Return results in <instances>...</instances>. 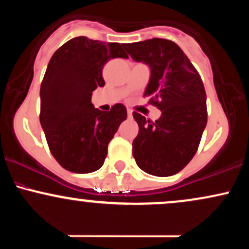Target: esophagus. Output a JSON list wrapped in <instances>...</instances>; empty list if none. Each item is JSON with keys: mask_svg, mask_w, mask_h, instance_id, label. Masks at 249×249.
<instances>
[{"mask_svg": "<svg viewBox=\"0 0 249 249\" xmlns=\"http://www.w3.org/2000/svg\"><path fill=\"white\" fill-rule=\"evenodd\" d=\"M127 117H128V118H132V111H131V110H127Z\"/></svg>", "mask_w": 249, "mask_h": 249, "instance_id": "obj_1", "label": "esophagus"}]
</instances>
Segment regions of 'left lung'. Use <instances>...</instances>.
<instances>
[{
	"mask_svg": "<svg viewBox=\"0 0 249 249\" xmlns=\"http://www.w3.org/2000/svg\"><path fill=\"white\" fill-rule=\"evenodd\" d=\"M133 61L150 67L144 96L161 111L158 121L133 112L139 133L133 157L144 172L168 177L181 171L198 150L207 124L206 92L198 71L176 43L152 38L124 44Z\"/></svg>",
	"mask_w": 249,
	"mask_h": 249,
	"instance_id": "obj_1",
	"label": "left lung"
}]
</instances>
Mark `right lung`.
Returning <instances> with one entry per match:
<instances>
[{
  "label": "right lung",
  "instance_id": "add662e5",
  "mask_svg": "<svg viewBox=\"0 0 249 249\" xmlns=\"http://www.w3.org/2000/svg\"><path fill=\"white\" fill-rule=\"evenodd\" d=\"M127 58L119 43L75 37L51 57L41 84V122L48 145L62 167L90 173L103 166L107 145L126 119V107L95 108L92 91L104 87L103 67L108 59Z\"/></svg>",
  "mask_w": 249,
  "mask_h": 249
}]
</instances>
